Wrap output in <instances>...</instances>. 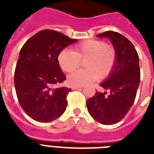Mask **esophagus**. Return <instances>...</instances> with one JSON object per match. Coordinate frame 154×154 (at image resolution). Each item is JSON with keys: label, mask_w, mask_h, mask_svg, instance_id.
Here are the masks:
<instances>
[{"label": "esophagus", "mask_w": 154, "mask_h": 154, "mask_svg": "<svg viewBox=\"0 0 154 154\" xmlns=\"http://www.w3.org/2000/svg\"><path fill=\"white\" fill-rule=\"evenodd\" d=\"M82 86H73L72 89H74L75 90V89H82Z\"/></svg>", "instance_id": "esophagus-1"}]
</instances>
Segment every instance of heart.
<instances>
[{
  "mask_svg": "<svg viewBox=\"0 0 154 154\" xmlns=\"http://www.w3.org/2000/svg\"><path fill=\"white\" fill-rule=\"evenodd\" d=\"M117 53L112 45L102 40H87L77 45L73 51L63 49L58 54L57 61L60 69L71 72L81 66L84 61L86 69L78 70L68 77V82L72 86H83L98 79L107 78L114 70Z\"/></svg>",
  "mask_w": 154,
  "mask_h": 154,
  "instance_id": "b5f03b06",
  "label": "heart"
}]
</instances>
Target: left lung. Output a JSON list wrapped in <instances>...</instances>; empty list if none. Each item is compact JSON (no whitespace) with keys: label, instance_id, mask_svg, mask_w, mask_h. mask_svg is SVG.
<instances>
[{"label":"left lung","instance_id":"obj_1","mask_svg":"<svg viewBox=\"0 0 154 154\" xmlns=\"http://www.w3.org/2000/svg\"><path fill=\"white\" fill-rule=\"evenodd\" d=\"M97 37L111 40L117 50V60L110 77L100 84L109 94L96 91L87 101V109L98 122L113 125L124 118L135 101L141 77L139 57L134 45L119 32L106 31Z\"/></svg>","mask_w":154,"mask_h":154}]
</instances>
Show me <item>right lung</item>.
<instances>
[{
    "mask_svg": "<svg viewBox=\"0 0 154 154\" xmlns=\"http://www.w3.org/2000/svg\"><path fill=\"white\" fill-rule=\"evenodd\" d=\"M77 40L51 29L40 31L25 42L14 72V85L20 106L32 119L49 122L64 113L71 89L53 87L65 80L57 61L65 47Z\"/></svg>",
    "mask_w": 154,
    "mask_h": 154,
    "instance_id": "1",
    "label": "right lung"
}]
</instances>
